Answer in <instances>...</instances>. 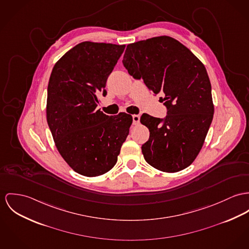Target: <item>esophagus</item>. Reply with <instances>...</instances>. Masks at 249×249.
Returning <instances> with one entry per match:
<instances>
[{
    "label": "esophagus",
    "instance_id": "obj_1",
    "mask_svg": "<svg viewBox=\"0 0 249 249\" xmlns=\"http://www.w3.org/2000/svg\"><path fill=\"white\" fill-rule=\"evenodd\" d=\"M139 121H140V115H133V123H134V125H137L139 123Z\"/></svg>",
    "mask_w": 249,
    "mask_h": 249
}]
</instances>
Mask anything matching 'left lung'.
<instances>
[{
  "instance_id": "left-lung-1",
  "label": "left lung",
  "mask_w": 249,
  "mask_h": 249,
  "mask_svg": "<svg viewBox=\"0 0 249 249\" xmlns=\"http://www.w3.org/2000/svg\"><path fill=\"white\" fill-rule=\"evenodd\" d=\"M123 65L142 78L154 94L162 93L168 109L164 119L143 114L140 122L150 131L142 145L145 160L164 172L188 168L200 153L214 114L206 67L192 51L169 36L128 44Z\"/></svg>"
}]
</instances>
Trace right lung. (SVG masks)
I'll return each instance as SVG.
<instances>
[{
	"mask_svg": "<svg viewBox=\"0 0 249 249\" xmlns=\"http://www.w3.org/2000/svg\"><path fill=\"white\" fill-rule=\"evenodd\" d=\"M125 45L83 41L60 57L47 88L46 118L58 153L75 172L95 177L115 166L133 123L132 115L96 110L97 94Z\"/></svg>",
	"mask_w": 249,
	"mask_h": 249,
	"instance_id": "1",
	"label": "right lung"
}]
</instances>
